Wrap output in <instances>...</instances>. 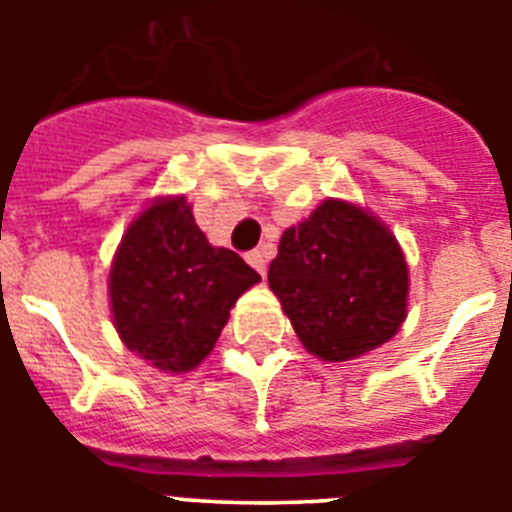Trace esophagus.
I'll return each mask as SVG.
<instances>
[{
  "label": "esophagus",
  "mask_w": 512,
  "mask_h": 512,
  "mask_svg": "<svg viewBox=\"0 0 512 512\" xmlns=\"http://www.w3.org/2000/svg\"><path fill=\"white\" fill-rule=\"evenodd\" d=\"M246 261L253 266V269L259 271L261 277H264V274H266V256H264V251H259V248H253V251L246 253Z\"/></svg>",
  "instance_id": "esophagus-1"
}]
</instances>
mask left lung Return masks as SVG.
Segmentation results:
<instances>
[{
    "instance_id": "1",
    "label": "left lung",
    "mask_w": 512,
    "mask_h": 512,
    "mask_svg": "<svg viewBox=\"0 0 512 512\" xmlns=\"http://www.w3.org/2000/svg\"><path fill=\"white\" fill-rule=\"evenodd\" d=\"M269 287L302 346L325 361H348L397 333L408 307V264L395 235L369 212L325 200L287 228Z\"/></svg>"
}]
</instances>
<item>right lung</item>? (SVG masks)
Masks as SVG:
<instances>
[{
    "label": "right lung",
    "mask_w": 512,
    "mask_h": 512,
    "mask_svg": "<svg viewBox=\"0 0 512 512\" xmlns=\"http://www.w3.org/2000/svg\"><path fill=\"white\" fill-rule=\"evenodd\" d=\"M230 248H215L184 197L148 207L128 228L110 271L115 328L164 372H189L215 346L230 307L259 282Z\"/></svg>",
    "instance_id": "right-lung-1"
}]
</instances>
